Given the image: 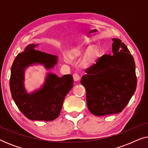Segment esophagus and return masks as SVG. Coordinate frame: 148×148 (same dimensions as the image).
Instances as JSON below:
<instances>
[{"mask_svg": "<svg viewBox=\"0 0 148 148\" xmlns=\"http://www.w3.org/2000/svg\"><path fill=\"white\" fill-rule=\"evenodd\" d=\"M73 77V79L75 82H78V81L80 79V76L79 75V74L77 73H74Z\"/></svg>", "mask_w": 148, "mask_h": 148, "instance_id": "obj_1", "label": "esophagus"}]
</instances>
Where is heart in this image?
I'll return each mask as SVG.
<instances>
[{
  "label": "heart",
  "instance_id": "heart-1",
  "mask_svg": "<svg viewBox=\"0 0 148 148\" xmlns=\"http://www.w3.org/2000/svg\"><path fill=\"white\" fill-rule=\"evenodd\" d=\"M86 52H87V54L85 56L84 60H82V66H84V67L92 66V64H94L96 62V60H98L99 56H100V50L98 47L91 48V49L90 48H88L86 49H83L77 52L73 55H71V57L73 58L79 57Z\"/></svg>",
  "mask_w": 148,
  "mask_h": 148
}]
</instances>
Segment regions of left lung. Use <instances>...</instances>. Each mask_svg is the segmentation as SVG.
Listing matches in <instances>:
<instances>
[{
	"instance_id": "1",
	"label": "left lung",
	"mask_w": 148,
	"mask_h": 148,
	"mask_svg": "<svg viewBox=\"0 0 148 148\" xmlns=\"http://www.w3.org/2000/svg\"><path fill=\"white\" fill-rule=\"evenodd\" d=\"M112 41V55L99 58L81 80L86 90L88 108L96 116L121 112L136 90L134 58L121 40Z\"/></svg>"
}]
</instances>
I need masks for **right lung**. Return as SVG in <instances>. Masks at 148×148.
Returning <instances> with one entry per match:
<instances>
[{
    "instance_id": "right-lung-1",
    "label": "right lung",
    "mask_w": 148,
    "mask_h": 148,
    "mask_svg": "<svg viewBox=\"0 0 148 148\" xmlns=\"http://www.w3.org/2000/svg\"><path fill=\"white\" fill-rule=\"evenodd\" d=\"M38 46L29 44L16 56L11 66L10 90L15 104L27 119L51 121L59 115L64 99L73 86V78L71 75L60 77L48 73L43 86L29 94L24 84L25 69L42 64L46 69H51L58 62L56 56L36 50Z\"/></svg>"
}]
</instances>
